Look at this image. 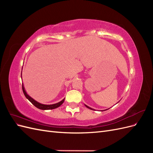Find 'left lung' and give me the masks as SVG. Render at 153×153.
Listing matches in <instances>:
<instances>
[{"instance_id":"obj_1","label":"left lung","mask_w":153,"mask_h":153,"mask_svg":"<svg viewBox=\"0 0 153 153\" xmlns=\"http://www.w3.org/2000/svg\"><path fill=\"white\" fill-rule=\"evenodd\" d=\"M85 106H86L87 108H89V109H91V110H94L93 108H91V107H89V106H88L87 105H85Z\"/></svg>"}]
</instances>
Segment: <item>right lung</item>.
I'll return each instance as SVG.
<instances>
[{
	"mask_svg": "<svg viewBox=\"0 0 153 153\" xmlns=\"http://www.w3.org/2000/svg\"><path fill=\"white\" fill-rule=\"evenodd\" d=\"M22 90H23V92H24V94L25 96L26 97V98L28 99L30 101V102L36 106V107H37L38 108H39V109H41V110H52V109L58 108L59 106H61L64 103V99H65V98H64L62 101H60V102L57 103H55V104H52V105H44V104H41V103L38 102V101H36L35 100H34L32 98H31V97L29 95L27 94V93L25 90L24 84H22Z\"/></svg>",
	"mask_w": 153,
	"mask_h": 153,
	"instance_id": "obj_1",
	"label": "right lung"
}]
</instances>
